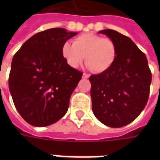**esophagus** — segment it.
<instances>
[{"label":"esophagus","instance_id":"obj_1","mask_svg":"<svg viewBox=\"0 0 160 160\" xmlns=\"http://www.w3.org/2000/svg\"><path fill=\"white\" fill-rule=\"evenodd\" d=\"M89 77H90V75H88L86 73H84V74H83V78H84V79H87V78Z\"/></svg>","mask_w":160,"mask_h":160}]
</instances>
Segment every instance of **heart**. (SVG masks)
Returning a JSON list of instances; mask_svg holds the SVG:
<instances>
[{"label": "heart", "instance_id": "b5f03b06", "mask_svg": "<svg viewBox=\"0 0 160 160\" xmlns=\"http://www.w3.org/2000/svg\"><path fill=\"white\" fill-rule=\"evenodd\" d=\"M63 57L68 65L78 67L85 56V64L93 72L100 74L112 67L117 56V46L112 39L93 33L77 36L73 44L65 42L62 46Z\"/></svg>", "mask_w": 160, "mask_h": 160}]
</instances>
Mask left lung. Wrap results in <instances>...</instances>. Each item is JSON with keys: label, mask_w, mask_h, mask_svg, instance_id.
I'll list each match as a JSON object with an SVG mask.
<instances>
[{"label": "left lung", "mask_w": 160, "mask_h": 160, "mask_svg": "<svg viewBox=\"0 0 160 160\" xmlns=\"http://www.w3.org/2000/svg\"><path fill=\"white\" fill-rule=\"evenodd\" d=\"M117 46V56L106 72L91 75L92 110L101 123L119 128L134 121L148 102L152 74L146 55L131 39L114 30H103Z\"/></svg>", "instance_id": "obj_1"}]
</instances>
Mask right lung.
I'll return each mask as SVG.
<instances>
[{
    "mask_svg": "<svg viewBox=\"0 0 160 160\" xmlns=\"http://www.w3.org/2000/svg\"><path fill=\"white\" fill-rule=\"evenodd\" d=\"M77 34L64 28L41 31L14 55L9 90L17 111L28 124L48 126L66 114L83 73L68 65L61 50Z\"/></svg>",
    "mask_w": 160,
    "mask_h": 160,
    "instance_id": "1",
    "label": "right lung"
}]
</instances>
